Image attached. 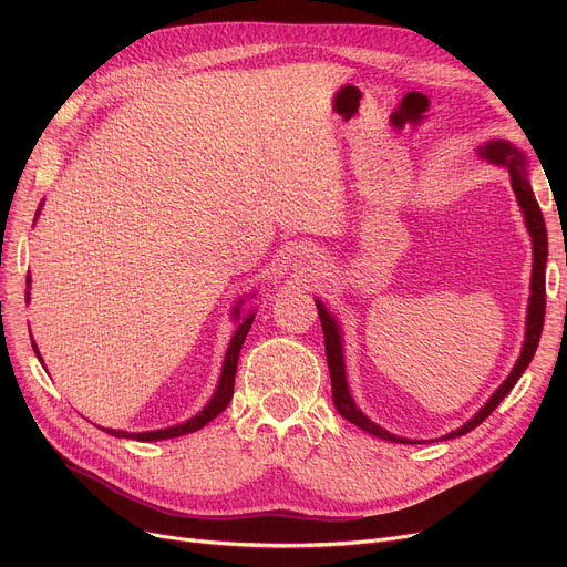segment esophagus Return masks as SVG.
Wrapping results in <instances>:
<instances>
[{"instance_id":"obj_1","label":"esophagus","mask_w":567,"mask_h":567,"mask_svg":"<svg viewBox=\"0 0 567 567\" xmlns=\"http://www.w3.org/2000/svg\"><path fill=\"white\" fill-rule=\"evenodd\" d=\"M308 257H310V255L301 257V261H299V266H301V268H310V261H312V259H308Z\"/></svg>"}]
</instances>
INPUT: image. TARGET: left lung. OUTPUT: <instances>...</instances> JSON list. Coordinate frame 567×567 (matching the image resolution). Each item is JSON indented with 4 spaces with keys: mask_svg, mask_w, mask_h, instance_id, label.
Instances as JSON below:
<instances>
[{
    "mask_svg": "<svg viewBox=\"0 0 567 567\" xmlns=\"http://www.w3.org/2000/svg\"><path fill=\"white\" fill-rule=\"evenodd\" d=\"M481 156L489 158L492 163H501L508 167L511 172V184L515 190V197L522 206V214L528 227V234L533 236V278H530V299H528V317H526V340H524V349L517 365L513 368L511 377L505 379L498 391L489 398V402L473 415V419L460 427L457 432H451L445 439L453 436H462L471 430L478 427L487 415L501 404V400L508 395L515 383L519 381V377L524 374V370L528 368V363L533 361V353L538 349L540 336H543V323H545V306H547V291H545V266H547V227H545V218L538 202H535V195L530 190L528 184V172H526V158L522 152L503 140H494L489 144H485V148H481ZM317 310H319V319H321V329H323V344H326V361H329V372H331V391H333V404L340 411L342 419H347L349 423H353L355 427H361L383 441H395V443H406V439L395 436L391 432L381 430L379 425H374L368 415H363L359 411V406L353 404L349 389H347V377H344V361H342V342H340V329L336 319L326 312V308L321 306V301H317ZM411 443V441H409Z\"/></svg>",
    "mask_w": 567,
    "mask_h": 567,
    "instance_id": "1",
    "label": "left lung"
}]
</instances>
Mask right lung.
<instances>
[{
    "mask_svg": "<svg viewBox=\"0 0 567 567\" xmlns=\"http://www.w3.org/2000/svg\"><path fill=\"white\" fill-rule=\"evenodd\" d=\"M29 282V280H27ZM234 315L238 317V308L234 310ZM252 319H255V312L248 315L241 323H238V329L229 342V349H227V355H225V363H223V374H220V383H218V391L216 395L212 398V402H208L195 419L186 421L184 425H174V427H167V430H158V432H137V434H131V432H118V430H105L114 436H126V439H135V441H163V439H172V436H182V434H190L199 427H204L208 421H214L216 415L220 411L227 409L231 395H234V377H236V363H238V353H241V347H244V340L250 331L252 326ZM34 344V342H32ZM34 351H37V344H34ZM39 355V351H37Z\"/></svg>",
    "mask_w": 567,
    "mask_h": 567,
    "instance_id": "add662e5",
    "label": "right lung"
}]
</instances>
